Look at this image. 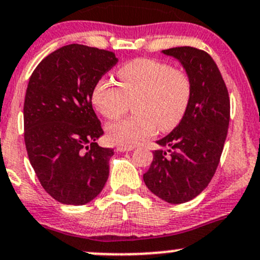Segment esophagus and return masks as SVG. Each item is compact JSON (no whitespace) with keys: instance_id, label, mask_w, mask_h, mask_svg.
Listing matches in <instances>:
<instances>
[{"instance_id":"esophagus-1","label":"esophagus","mask_w":260,"mask_h":260,"mask_svg":"<svg viewBox=\"0 0 260 260\" xmlns=\"http://www.w3.org/2000/svg\"><path fill=\"white\" fill-rule=\"evenodd\" d=\"M133 147H131V146H122V144H118V146H117V151H119V152H131V151H133Z\"/></svg>"}]
</instances>
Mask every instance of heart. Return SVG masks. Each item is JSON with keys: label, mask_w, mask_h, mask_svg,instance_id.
I'll return each mask as SVG.
<instances>
[{"label": "heart", "mask_w": 260, "mask_h": 260, "mask_svg": "<svg viewBox=\"0 0 260 260\" xmlns=\"http://www.w3.org/2000/svg\"><path fill=\"white\" fill-rule=\"evenodd\" d=\"M119 84L101 80L92 92L95 108L108 119L122 116L131 102L137 114L108 125V137L122 146H136L157 133L169 132L187 113L192 80L185 71L167 62L137 58L118 71Z\"/></svg>", "instance_id": "1"}]
</instances>
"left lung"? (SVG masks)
I'll use <instances>...</instances> for the list:
<instances>
[{
    "mask_svg": "<svg viewBox=\"0 0 260 260\" xmlns=\"http://www.w3.org/2000/svg\"><path fill=\"white\" fill-rule=\"evenodd\" d=\"M163 53L176 57L192 80L187 113L165 138L168 151H154L143 180L153 194L180 204L201 194L219 165L231 118L228 89L217 64L206 51L174 47Z\"/></svg>",
    "mask_w": 260,
    "mask_h": 260,
    "instance_id": "8db88e82",
    "label": "left lung"
}]
</instances>
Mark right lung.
I'll list each match as a JSON object with an SVG mask.
<instances>
[{
    "label": "right lung",
    "mask_w": 260,
    "mask_h": 260,
    "mask_svg": "<svg viewBox=\"0 0 260 260\" xmlns=\"http://www.w3.org/2000/svg\"><path fill=\"white\" fill-rule=\"evenodd\" d=\"M117 58L113 52L67 45L40 62L23 105L27 154L43 189L63 204L95 198L109 174L113 149L95 143L103 135L92 92Z\"/></svg>",
    "instance_id": "obj_1"
}]
</instances>
